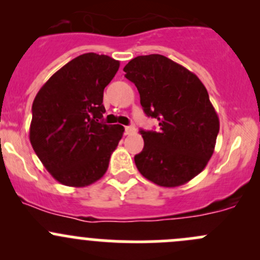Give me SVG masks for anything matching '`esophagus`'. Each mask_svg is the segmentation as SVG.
<instances>
[{"instance_id":"obj_1","label":"esophagus","mask_w":260,"mask_h":260,"mask_svg":"<svg viewBox=\"0 0 260 260\" xmlns=\"http://www.w3.org/2000/svg\"><path fill=\"white\" fill-rule=\"evenodd\" d=\"M136 132V128L133 127V125H127V127H124V133L125 135H132V133Z\"/></svg>"}]
</instances>
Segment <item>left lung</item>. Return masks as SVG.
Segmentation results:
<instances>
[{
  "label": "left lung",
  "mask_w": 260,
  "mask_h": 260,
  "mask_svg": "<svg viewBox=\"0 0 260 260\" xmlns=\"http://www.w3.org/2000/svg\"><path fill=\"white\" fill-rule=\"evenodd\" d=\"M123 72L137 86L145 113L159 122V132L141 129L145 147L135 156L138 171L164 187L188 182L208 165L220 128L205 85L158 54L135 57Z\"/></svg>",
  "instance_id": "obj_1"
}]
</instances>
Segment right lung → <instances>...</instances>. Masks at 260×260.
Masks as SVG:
<instances>
[{
	"label": "right lung",
	"mask_w": 260,
	"mask_h": 260,
	"mask_svg": "<svg viewBox=\"0 0 260 260\" xmlns=\"http://www.w3.org/2000/svg\"><path fill=\"white\" fill-rule=\"evenodd\" d=\"M119 61L79 55L41 86L32 103L30 142L45 169L65 186L84 187L103 177L124 128L102 122L104 88Z\"/></svg>",
	"instance_id": "add662e5"
}]
</instances>
